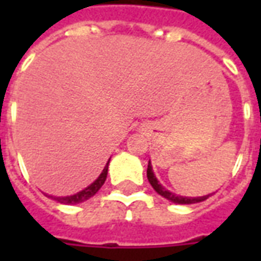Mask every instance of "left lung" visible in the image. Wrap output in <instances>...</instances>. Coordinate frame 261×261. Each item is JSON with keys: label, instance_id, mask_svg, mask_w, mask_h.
Segmentation results:
<instances>
[{"label": "left lung", "instance_id": "8db88e82", "mask_svg": "<svg viewBox=\"0 0 261 261\" xmlns=\"http://www.w3.org/2000/svg\"><path fill=\"white\" fill-rule=\"evenodd\" d=\"M147 177H148V181L151 183V186L153 187V190H155V192L158 193V194H161L162 197H165L166 200L175 202V204H194V202L204 201V200H207L208 197H210V194H207V196H202V197H181V196H176V194H173V193H170L169 190H166V189L159 183L158 179L155 177L151 162H148Z\"/></svg>", "mask_w": 261, "mask_h": 261}]
</instances>
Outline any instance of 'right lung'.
Returning <instances> with one entry per match:
<instances>
[{
    "label": "right lung",
    "instance_id": "obj_1",
    "mask_svg": "<svg viewBox=\"0 0 261 261\" xmlns=\"http://www.w3.org/2000/svg\"><path fill=\"white\" fill-rule=\"evenodd\" d=\"M110 161V159H109ZM108 169H109V162L105 166V169L102 170V173L99 175L96 180L92 183L91 186H88L84 190H81L76 194H72V196H67V197H51L54 198L56 201L61 202V204H78V202H84L86 201L88 198H91L92 196H95L97 192H99V189L103 186V183L106 180V177H108Z\"/></svg>",
    "mask_w": 261,
    "mask_h": 261
}]
</instances>
